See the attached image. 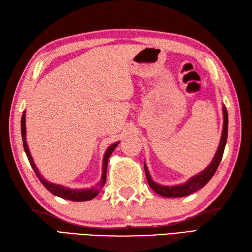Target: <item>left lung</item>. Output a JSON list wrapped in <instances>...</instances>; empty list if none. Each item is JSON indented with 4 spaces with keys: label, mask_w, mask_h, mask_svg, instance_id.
<instances>
[{
    "label": "left lung",
    "mask_w": 252,
    "mask_h": 252,
    "mask_svg": "<svg viewBox=\"0 0 252 252\" xmlns=\"http://www.w3.org/2000/svg\"><path fill=\"white\" fill-rule=\"evenodd\" d=\"M223 116H224V125H223V131H222V137L220 141V145H219V148L217 151V154L215 158H213L212 162L210 165L203 170L201 173L191 178L189 182H186L185 184L182 185H176V186H162V185H158L155 183V182L152 180L151 175L148 173V170L146 164H144V168H145V174H146V179L149 186L152 187V189L154 191H156L157 194L163 197H168V198H172V197H185L187 195H190L192 192L197 191L198 189H202L209 181L211 180V178L215 175L216 171L220 164L222 157H223V153H224V148H225L226 145V141H227V126H228V116H227V110L225 107H223Z\"/></svg>",
    "instance_id": "left-lung-1"
}]
</instances>
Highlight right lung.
Listing matches in <instances>:
<instances>
[{
    "label": "right lung",
    "mask_w": 252,
    "mask_h": 252,
    "mask_svg": "<svg viewBox=\"0 0 252 252\" xmlns=\"http://www.w3.org/2000/svg\"><path fill=\"white\" fill-rule=\"evenodd\" d=\"M21 137H23L24 149L26 152L27 157H28V160H29V162L31 164V167H32V169H33L34 173L36 174L37 179L40 180L41 183L43 184L45 186V189H49L53 195L63 198V199L71 200V201H87V200L93 199L94 197L97 196L99 190L103 189V186L106 183L107 164H108V159L110 157V155L112 154V152H114V149L116 148V146L118 145V144H119V143L112 144V145H110L108 147V149L106 151L104 159H103V174H101V179H100L99 183L97 185H96L95 187H92V189H69L65 186L53 184V183H50V182H47L45 179H43V176L40 174L39 170L36 169L35 164L33 162V159H32L31 155H30L28 145H27V142H26V114H25V112L23 114V117H21Z\"/></svg>",
    "instance_id": "right-lung-1"
}]
</instances>
